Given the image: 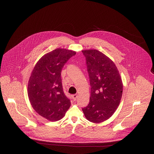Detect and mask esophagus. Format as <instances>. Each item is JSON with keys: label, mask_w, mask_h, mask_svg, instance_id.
<instances>
[{"label": "esophagus", "mask_w": 154, "mask_h": 154, "mask_svg": "<svg viewBox=\"0 0 154 154\" xmlns=\"http://www.w3.org/2000/svg\"><path fill=\"white\" fill-rule=\"evenodd\" d=\"M72 96H73V99L74 100H76L77 98V95L74 94V95H73Z\"/></svg>", "instance_id": "34e87169"}]
</instances>
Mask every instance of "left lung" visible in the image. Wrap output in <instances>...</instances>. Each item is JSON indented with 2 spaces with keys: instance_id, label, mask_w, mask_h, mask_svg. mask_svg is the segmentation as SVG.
Here are the masks:
<instances>
[{
  "instance_id": "8db88e82",
  "label": "left lung",
  "mask_w": 154,
  "mask_h": 154,
  "mask_svg": "<svg viewBox=\"0 0 154 154\" xmlns=\"http://www.w3.org/2000/svg\"><path fill=\"white\" fill-rule=\"evenodd\" d=\"M91 85L88 106L82 109L90 122L99 123L111 117L121 101L123 84L114 63L96 50H84Z\"/></svg>"
}]
</instances>
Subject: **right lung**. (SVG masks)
Masks as SVG:
<instances>
[{
    "label": "right lung",
    "mask_w": 154,
    "mask_h": 154,
    "mask_svg": "<svg viewBox=\"0 0 154 154\" xmlns=\"http://www.w3.org/2000/svg\"><path fill=\"white\" fill-rule=\"evenodd\" d=\"M75 55V52L62 48L50 52L37 62L30 77L28 93L31 105L50 121L62 119L71 105L63 92L61 72Z\"/></svg>",
    "instance_id": "add662e5"
}]
</instances>
